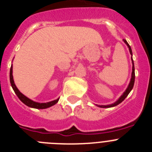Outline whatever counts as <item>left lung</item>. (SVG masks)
Instances as JSON below:
<instances>
[{"label": "left lung", "instance_id": "obj_1", "mask_svg": "<svg viewBox=\"0 0 152 152\" xmlns=\"http://www.w3.org/2000/svg\"><path fill=\"white\" fill-rule=\"evenodd\" d=\"M123 42H124L126 44V45L128 46L130 54H131V56H132V49H131V47H130V45H129V43L127 42V41H126V39H123ZM131 60H132V72L131 80H130L129 84L128 87H127L126 91H124V93H123V94L121 95V96H120V97H119L116 102H114V103H112V104H109V105H96V106H98L99 107H101V108H109V107H116V106H117L118 104L122 103V102L125 100V98L128 96V94L130 93V91H131L132 90V88H133L134 83H135V67H134V61H133V59H132V57H131Z\"/></svg>", "mask_w": 152, "mask_h": 152}]
</instances>
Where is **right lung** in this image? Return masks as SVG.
Masks as SVG:
<instances>
[{"label":"right lung","mask_w":152,"mask_h":152,"mask_svg":"<svg viewBox=\"0 0 152 152\" xmlns=\"http://www.w3.org/2000/svg\"><path fill=\"white\" fill-rule=\"evenodd\" d=\"M10 84H11L12 88L13 89L15 94H17V96H18V98L23 103L26 105L27 107H31V108H35V109H46L49 108V107H52V106L55 105L56 103H58V100H59V98H58L57 100H52V101L50 102H47V103H39V102H36L33 101V100H30L29 98H28L27 96H26L25 95H23L20 91H19L18 88H17V86L15 85L14 84V80H13V66L10 67Z\"/></svg>","instance_id":"1"}]
</instances>
